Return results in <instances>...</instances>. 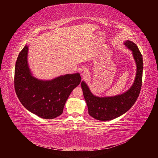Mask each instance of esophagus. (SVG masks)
I'll return each instance as SVG.
<instances>
[{
  "mask_svg": "<svg viewBox=\"0 0 158 158\" xmlns=\"http://www.w3.org/2000/svg\"><path fill=\"white\" fill-rule=\"evenodd\" d=\"M81 75H82V76H83V77H87V76H88L89 74V71L85 69H83L82 70H81Z\"/></svg>",
  "mask_w": 158,
  "mask_h": 158,
  "instance_id": "1",
  "label": "esophagus"
}]
</instances>
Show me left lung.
<instances>
[{"label":"left lung","mask_w":158,"mask_h":158,"mask_svg":"<svg viewBox=\"0 0 158 158\" xmlns=\"http://www.w3.org/2000/svg\"><path fill=\"white\" fill-rule=\"evenodd\" d=\"M125 45L132 51L137 67L135 82L127 92L113 97L99 98L91 93L84 82L81 83L88 113L97 120L110 121L122 115L132 107L139 96L142 82V56L137 45L133 42L127 41Z\"/></svg>","instance_id":"8db88e82"}]
</instances>
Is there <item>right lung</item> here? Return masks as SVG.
Masks as SVG:
<instances>
[{
	"label": "right lung",
	"mask_w": 158,
	"mask_h": 158,
	"mask_svg": "<svg viewBox=\"0 0 158 158\" xmlns=\"http://www.w3.org/2000/svg\"><path fill=\"white\" fill-rule=\"evenodd\" d=\"M28 47L19 54L14 72V88L23 107L43 118H55L63 113L70 94L81 82L79 73L41 80L32 76L27 60Z\"/></svg>",
	"instance_id": "1"
}]
</instances>
